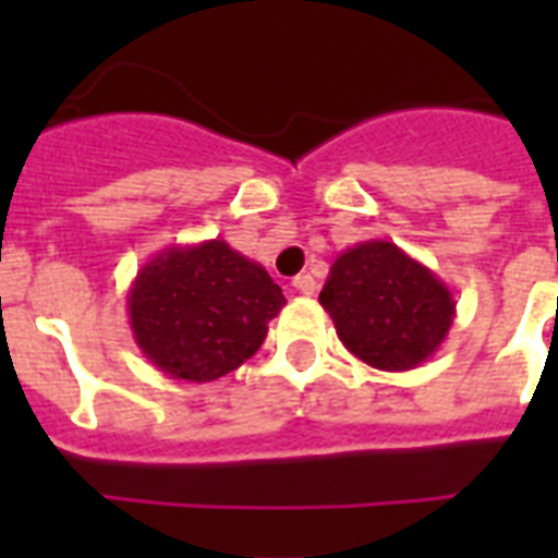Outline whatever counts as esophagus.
<instances>
[{"label":"esophagus","mask_w":558,"mask_h":558,"mask_svg":"<svg viewBox=\"0 0 558 558\" xmlns=\"http://www.w3.org/2000/svg\"><path fill=\"white\" fill-rule=\"evenodd\" d=\"M292 289H295V292H301V295H313L315 278L313 275H298V278H292Z\"/></svg>","instance_id":"34e87169"}]
</instances>
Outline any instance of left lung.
Returning <instances> with one entry per match:
<instances>
[{
    "label": "left lung",
    "mask_w": 558,
    "mask_h": 558,
    "mask_svg": "<svg viewBox=\"0 0 558 558\" xmlns=\"http://www.w3.org/2000/svg\"><path fill=\"white\" fill-rule=\"evenodd\" d=\"M322 306L341 344L376 371H414L440 350L454 295L397 243L365 240L332 260Z\"/></svg>",
    "instance_id": "8db88e82"
}]
</instances>
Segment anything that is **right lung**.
I'll return each instance as SVG.
<instances>
[{
	"mask_svg": "<svg viewBox=\"0 0 558 558\" xmlns=\"http://www.w3.org/2000/svg\"><path fill=\"white\" fill-rule=\"evenodd\" d=\"M287 298L226 240L168 245L126 292L135 344L170 379L214 381L260 350Z\"/></svg>",
	"mask_w": 558,
	"mask_h": 558,
	"instance_id": "1",
	"label": "right lung"
}]
</instances>
